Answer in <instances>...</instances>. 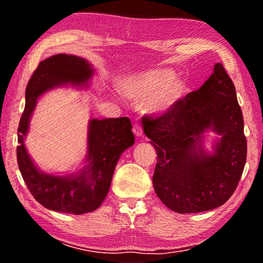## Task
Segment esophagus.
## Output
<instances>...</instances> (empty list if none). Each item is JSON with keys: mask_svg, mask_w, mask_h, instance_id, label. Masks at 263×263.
I'll list each match as a JSON object with an SVG mask.
<instances>
[{"mask_svg": "<svg viewBox=\"0 0 263 263\" xmlns=\"http://www.w3.org/2000/svg\"><path fill=\"white\" fill-rule=\"evenodd\" d=\"M132 131H133V133H135L137 137H141L142 136V127H141V125H140L139 123H136L135 125H133Z\"/></svg>", "mask_w": 263, "mask_h": 263, "instance_id": "obj_1", "label": "esophagus"}]
</instances>
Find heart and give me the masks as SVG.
<instances>
[{
	"instance_id": "1",
	"label": "heart",
	"mask_w": 263,
	"mask_h": 263,
	"mask_svg": "<svg viewBox=\"0 0 263 263\" xmlns=\"http://www.w3.org/2000/svg\"><path fill=\"white\" fill-rule=\"evenodd\" d=\"M122 90L128 97L141 100L145 112L163 114L183 96L185 84L171 69H152L127 80Z\"/></svg>"
}]
</instances>
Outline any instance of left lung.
<instances>
[{
  "label": "left lung",
  "instance_id": "obj_1",
  "mask_svg": "<svg viewBox=\"0 0 263 263\" xmlns=\"http://www.w3.org/2000/svg\"><path fill=\"white\" fill-rule=\"evenodd\" d=\"M142 118L158 154L153 186L164 205L179 213L203 212L233 195L246 163L247 141L234 84L224 66L216 64L198 90L163 115ZM209 128L222 136L213 155L200 145Z\"/></svg>",
  "mask_w": 263,
  "mask_h": 263
}]
</instances>
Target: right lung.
<instances>
[{
  "label": "right lung",
  "mask_w": 263,
  "mask_h": 263,
  "mask_svg": "<svg viewBox=\"0 0 263 263\" xmlns=\"http://www.w3.org/2000/svg\"><path fill=\"white\" fill-rule=\"evenodd\" d=\"M92 73L90 64L82 58L55 54L38 65L25 89V109L18 126L17 162L31 195L53 211L82 215L96 210L108 195L118 159L135 144L132 124L127 117L91 119L88 132L89 163L80 175L44 174L29 157L24 138L38 97L62 84H87Z\"/></svg>",
  "instance_id": "add662e5"
}]
</instances>
